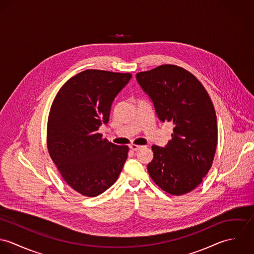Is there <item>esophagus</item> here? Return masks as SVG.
<instances>
[{
    "instance_id": "esophagus-1",
    "label": "esophagus",
    "mask_w": 254,
    "mask_h": 254,
    "mask_svg": "<svg viewBox=\"0 0 254 254\" xmlns=\"http://www.w3.org/2000/svg\"><path fill=\"white\" fill-rule=\"evenodd\" d=\"M129 147L132 149V150H138L140 149L141 147H143L142 145H135V144H132V145H129Z\"/></svg>"
}]
</instances>
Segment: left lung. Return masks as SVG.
<instances>
[{
	"instance_id": "1",
	"label": "left lung",
	"mask_w": 254,
	"mask_h": 254,
	"mask_svg": "<svg viewBox=\"0 0 254 254\" xmlns=\"http://www.w3.org/2000/svg\"><path fill=\"white\" fill-rule=\"evenodd\" d=\"M136 79L152 101L160 121L173 123L172 140L152 145L147 171L170 194L194 190L209 171L217 145V118L202 84L188 70L164 64L137 73Z\"/></svg>"
}]
</instances>
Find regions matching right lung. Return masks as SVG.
Here are the masks:
<instances>
[{
  "label": "right lung",
  "mask_w": 254,
  "mask_h": 254,
  "mask_svg": "<svg viewBox=\"0 0 254 254\" xmlns=\"http://www.w3.org/2000/svg\"><path fill=\"white\" fill-rule=\"evenodd\" d=\"M132 75L87 69L70 78L51 107L47 145L64 181L77 192L94 197L110 188L127 159V145L103 139L112 102Z\"/></svg>",
  "instance_id": "right-lung-1"
}]
</instances>
